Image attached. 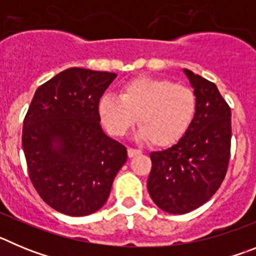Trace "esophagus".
Returning <instances> with one entry per match:
<instances>
[{
	"mask_svg": "<svg viewBox=\"0 0 256 256\" xmlns=\"http://www.w3.org/2000/svg\"><path fill=\"white\" fill-rule=\"evenodd\" d=\"M140 154H141V151L137 150V148H128V156H130V158H134V156L140 155Z\"/></svg>",
	"mask_w": 256,
	"mask_h": 256,
	"instance_id": "1",
	"label": "esophagus"
}]
</instances>
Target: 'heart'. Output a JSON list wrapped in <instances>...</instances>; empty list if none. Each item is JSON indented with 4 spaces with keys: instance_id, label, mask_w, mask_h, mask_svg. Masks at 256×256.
Segmentation results:
<instances>
[{
    "instance_id": "1",
    "label": "heart",
    "mask_w": 256,
    "mask_h": 256,
    "mask_svg": "<svg viewBox=\"0 0 256 256\" xmlns=\"http://www.w3.org/2000/svg\"><path fill=\"white\" fill-rule=\"evenodd\" d=\"M198 110L195 92L170 79L138 76L123 86L119 98L105 94L98 112L106 130L122 137L137 122L138 138L155 148H170L186 136Z\"/></svg>"
}]
</instances>
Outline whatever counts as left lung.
<instances>
[{"label": "left lung", "instance_id": "1", "mask_svg": "<svg viewBox=\"0 0 256 256\" xmlns=\"http://www.w3.org/2000/svg\"><path fill=\"white\" fill-rule=\"evenodd\" d=\"M198 98L191 128L180 142L150 154L148 190L162 210L186 214L220 187L230 156V108L212 82L184 69Z\"/></svg>", "mask_w": 256, "mask_h": 256}]
</instances>
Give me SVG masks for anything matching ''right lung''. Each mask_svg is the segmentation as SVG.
I'll return each instance as SVG.
<instances>
[{
    "label": "right lung",
    "instance_id": "add662e5",
    "mask_svg": "<svg viewBox=\"0 0 256 256\" xmlns=\"http://www.w3.org/2000/svg\"><path fill=\"white\" fill-rule=\"evenodd\" d=\"M115 73L70 68L38 87L22 124L36 191L52 209L90 216L108 200L126 148L100 126L98 102Z\"/></svg>",
    "mask_w": 256,
    "mask_h": 256
}]
</instances>
